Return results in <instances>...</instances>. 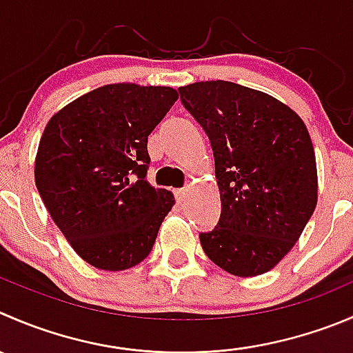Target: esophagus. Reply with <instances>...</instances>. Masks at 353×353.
I'll list each match as a JSON object with an SVG mask.
<instances>
[{
    "mask_svg": "<svg viewBox=\"0 0 353 353\" xmlns=\"http://www.w3.org/2000/svg\"><path fill=\"white\" fill-rule=\"evenodd\" d=\"M188 196H190V190H177L176 191V198L179 203H186Z\"/></svg>",
    "mask_w": 353,
    "mask_h": 353,
    "instance_id": "obj_1",
    "label": "esophagus"
}]
</instances>
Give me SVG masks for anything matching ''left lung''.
I'll return each mask as SVG.
<instances>
[{"mask_svg": "<svg viewBox=\"0 0 353 353\" xmlns=\"http://www.w3.org/2000/svg\"><path fill=\"white\" fill-rule=\"evenodd\" d=\"M210 139L221 219L200 243L238 278L271 271L295 246L317 205V165L307 125L288 105L229 81L179 88Z\"/></svg>", "mask_w": 353, "mask_h": 353, "instance_id": "left-lung-1", "label": "left lung"}]
</instances>
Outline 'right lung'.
Returning a JSON list of instances; mask_svg holds the SVG:
<instances>
[{
	"instance_id": "obj_1",
	"label": "right lung",
	"mask_w": 353,
	"mask_h": 353,
	"mask_svg": "<svg viewBox=\"0 0 353 353\" xmlns=\"http://www.w3.org/2000/svg\"><path fill=\"white\" fill-rule=\"evenodd\" d=\"M169 85L107 84L48 121L34 179L74 252L101 271L150 255L174 194L146 181L150 132L177 100Z\"/></svg>"
}]
</instances>
